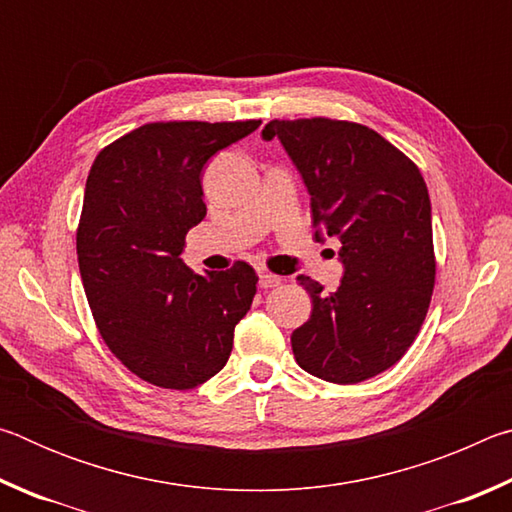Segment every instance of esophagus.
<instances>
[{
    "label": "esophagus",
    "mask_w": 512,
    "mask_h": 512,
    "mask_svg": "<svg viewBox=\"0 0 512 512\" xmlns=\"http://www.w3.org/2000/svg\"><path fill=\"white\" fill-rule=\"evenodd\" d=\"M280 277L277 275H273V273H268V271H259V287L262 289H275V287H280Z\"/></svg>",
    "instance_id": "34e87169"
}]
</instances>
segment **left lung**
Here are the masks:
<instances>
[{
	"mask_svg": "<svg viewBox=\"0 0 512 512\" xmlns=\"http://www.w3.org/2000/svg\"><path fill=\"white\" fill-rule=\"evenodd\" d=\"M311 196L316 241H341L334 293L307 275L311 316L291 334L298 366L332 384H359L395 366L427 316L436 257L420 169L368 126L325 117L268 121Z\"/></svg>",
	"mask_w": 512,
	"mask_h": 512,
	"instance_id": "obj_1",
	"label": "left lung"
}]
</instances>
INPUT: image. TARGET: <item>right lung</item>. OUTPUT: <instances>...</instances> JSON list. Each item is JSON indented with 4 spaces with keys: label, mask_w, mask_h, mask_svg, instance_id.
<instances>
[{
    "label": "right lung",
    "mask_w": 512,
    "mask_h": 512,
    "mask_svg": "<svg viewBox=\"0 0 512 512\" xmlns=\"http://www.w3.org/2000/svg\"><path fill=\"white\" fill-rule=\"evenodd\" d=\"M259 124L155 121L92 164L76 230L83 289L110 352L153 386L187 391L214 377L253 305V266L196 275L180 253L207 214L205 162Z\"/></svg>",
    "instance_id": "add662e5"
}]
</instances>
